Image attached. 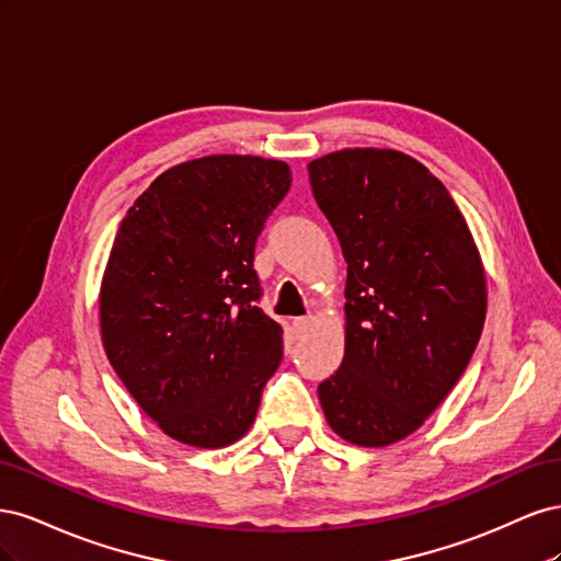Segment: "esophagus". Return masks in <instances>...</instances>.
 Here are the masks:
<instances>
[{
	"instance_id": "esophagus-1",
	"label": "esophagus",
	"mask_w": 561,
	"mask_h": 561,
	"mask_svg": "<svg viewBox=\"0 0 561 561\" xmlns=\"http://www.w3.org/2000/svg\"><path fill=\"white\" fill-rule=\"evenodd\" d=\"M311 325V318L309 316H301V318H295L293 320V328H295V332L297 334H301V332H307V328Z\"/></svg>"
}]
</instances>
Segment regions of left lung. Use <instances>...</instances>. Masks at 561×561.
Returning <instances> with one entry per match:
<instances>
[{"label":"left lung","mask_w":561,"mask_h":561,"mask_svg":"<svg viewBox=\"0 0 561 561\" xmlns=\"http://www.w3.org/2000/svg\"><path fill=\"white\" fill-rule=\"evenodd\" d=\"M309 178L348 264L344 360L318 400L346 443L393 445L449 396L480 342V252L445 184L402 151H332Z\"/></svg>","instance_id":"1"}]
</instances>
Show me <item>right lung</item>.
Segmentation results:
<instances>
[{
	"label": "right lung",
	"mask_w": 561,
	"mask_h": 561,
	"mask_svg": "<svg viewBox=\"0 0 561 561\" xmlns=\"http://www.w3.org/2000/svg\"><path fill=\"white\" fill-rule=\"evenodd\" d=\"M290 165L215 154L168 168L122 219L100 285L110 365L178 443L241 439L283 358L260 307L254 243L290 190Z\"/></svg>",
	"instance_id": "1"
}]
</instances>
